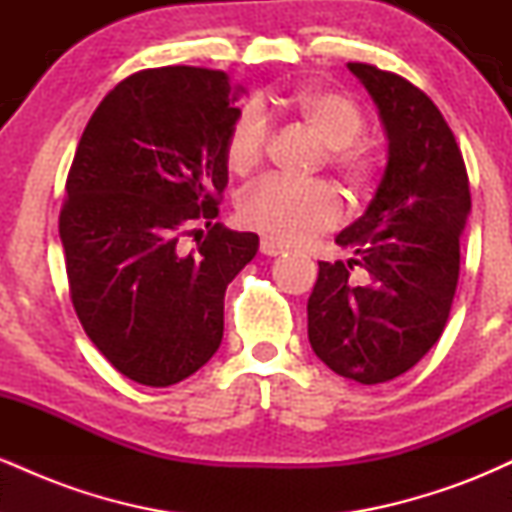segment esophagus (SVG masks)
Segmentation results:
<instances>
[{"label": "esophagus", "mask_w": 512, "mask_h": 512, "mask_svg": "<svg viewBox=\"0 0 512 512\" xmlns=\"http://www.w3.org/2000/svg\"><path fill=\"white\" fill-rule=\"evenodd\" d=\"M286 250H289V248H286V245L276 243V240H272V238H262L260 240V252H262V255L276 257V255H284Z\"/></svg>", "instance_id": "34e87169"}]
</instances>
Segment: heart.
Wrapping results in <instances>:
<instances>
[{"label": "heart", "instance_id": "obj_1", "mask_svg": "<svg viewBox=\"0 0 512 512\" xmlns=\"http://www.w3.org/2000/svg\"><path fill=\"white\" fill-rule=\"evenodd\" d=\"M274 108L313 129L327 146V166L339 175L356 185L368 178L373 158L366 146L356 142L363 129V113L354 101L337 91L305 88ZM274 108L248 105L233 122L226 142V161L233 173L248 175L264 161L269 146L267 115L274 113ZM342 214V199L325 182L264 178L238 202V219L243 226L286 245L308 243L330 231L342 221Z\"/></svg>", "mask_w": 512, "mask_h": 512}]
</instances>
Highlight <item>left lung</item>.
Here are the masks:
<instances>
[{
	"label": "left lung",
	"mask_w": 512,
	"mask_h": 512,
	"mask_svg": "<svg viewBox=\"0 0 512 512\" xmlns=\"http://www.w3.org/2000/svg\"><path fill=\"white\" fill-rule=\"evenodd\" d=\"M387 134V166L366 214L337 236L349 262H320L308 339L325 366L361 385L407 373L448 322L460 236L472 209L455 134L436 103L402 76L349 62ZM367 281L356 285L350 269Z\"/></svg>",
	"instance_id": "left-lung-1"
}]
</instances>
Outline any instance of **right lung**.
I'll return each instance as SVG.
<instances>
[{
  "mask_svg": "<svg viewBox=\"0 0 512 512\" xmlns=\"http://www.w3.org/2000/svg\"><path fill=\"white\" fill-rule=\"evenodd\" d=\"M240 91L219 69H144L81 134L60 211L69 296L88 339L139 385L180 383L216 354L226 286L260 248L214 223ZM197 222L208 236L185 251Z\"/></svg>",
  "mask_w": 512,
  "mask_h": 512,
  "instance_id": "obj_1",
  "label": "right lung"
}]
</instances>
